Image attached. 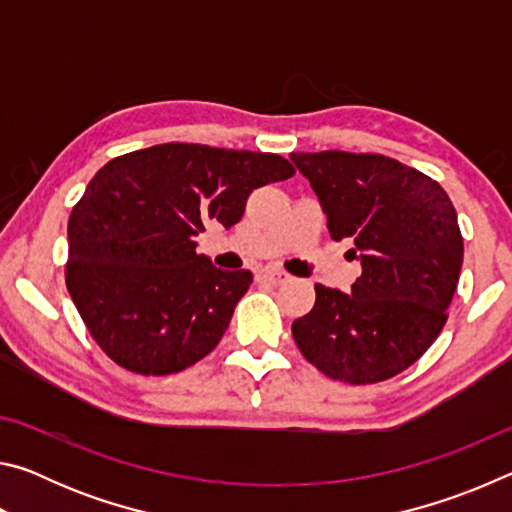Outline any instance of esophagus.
Masks as SVG:
<instances>
[{
  "label": "esophagus",
  "instance_id": "34e87169",
  "mask_svg": "<svg viewBox=\"0 0 512 512\" xmlns=\"http://www.w3.org/2000/svg\"><path fill=\"white\" fill-rule=\"evenodd\" d=\"M257 280L271 284V287H280V284L289 280V275L280 271V268H262V271L257 273Z\"/></svg>",
  "mask_w": 512,
  "mask_h": 512
}]
</instances>
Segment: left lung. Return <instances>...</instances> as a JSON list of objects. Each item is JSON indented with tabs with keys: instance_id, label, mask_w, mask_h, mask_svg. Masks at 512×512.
I'll use <instances>...</instances> for the list:
<instances>
[{
	"instance_id": "1",
	"label": "left lung",
	"mask_w": 512,
	"mask_h": 512,
	"mask_svg": "<svg viewBox=\"0 0 512 512\" xmlns=\"http://www.w3.org/2000/svg\"><path fill=\"white\" fill-rule=\"evenodd\" d=\"M334 241L361 262L350 293L316 284L293 320L300 352L327 377L377 384L418 361L447 320L463 266V237L445 189L377 153H291Z\"/></svg>"
}]
</instances>
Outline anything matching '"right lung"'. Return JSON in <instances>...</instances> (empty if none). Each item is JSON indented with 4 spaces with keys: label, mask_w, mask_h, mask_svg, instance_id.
<instances>
[{
    "label": "right lung",
    "mask_w": 512,
    "mask_h": 512,
    "mask_svg": "<svg viewBox=\"0 0 512 512\" xmlns=\"http://www.w3.org/2000/svg\"><path fill=\"white\" fill-rule=\"evenodd\" d=\"M293 173L273 153L183 142L103 164L69 216L65 282L117 366L173 375L216 348L253 273L216 268L196 237L232 228L253 189Z\"/></svg>",
    "instance_id": "obj_1"
}]
</instances>
